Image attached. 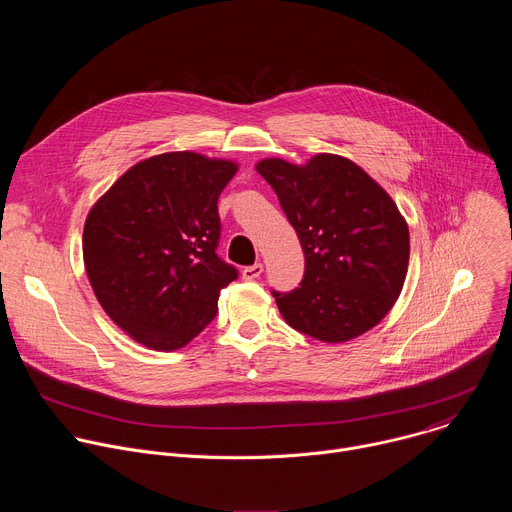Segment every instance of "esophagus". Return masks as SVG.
I'll use <instances>...</instances> for the list:
<instances>
[{"label": "esophagus", "instance_id": "obj_1", "mask_svg": "<svg viewBox=\"0 0 512 512\" xmlns=\"http://www.w3.org/2000/svg\"><path fill=\"white\" fill-rule=\"evenodd\" d=\"M261 273H263V265H261V263H255V265H249V267H245L241 275H243V279H247V281H253V279H257Z\"/></svg>", "mask_w": 512, "mask_h": 512}]
</instances>
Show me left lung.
Masks as SVG:
<instances>
[{
  "instance_id": "8db88e82",
  "label": "left lung",
  "mask_w": 512,
  "mask_h": 512,
  "mask_svg": "<svg viewBox=\"0 0 512 512\" xmlns=\"http://www.w3.org/2000/svg\"><path fill=\"white\" fill-rule=\"evenodd\" d=\"M255 170L275 190L306 257L300 287L273 291L283 320L328 344L375 328L395 306L409 265V227L393 198L336 154L302 166L265 158Z\"/></svg>"
}]
</instances>
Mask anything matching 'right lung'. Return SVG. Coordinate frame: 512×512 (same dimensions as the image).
I'll return each mask as SVG.
<instances>
[{"label": "right lung", "mask_w": 512, "mask_h": 512, "mask_svg": "<svg viewBox=\"0 0 512 512\" xmlns=\"http://www.w3.org/2000/svg\"><path fill=\"white\" fill-rule=\"evenodd\" d=\"M239 164L168 152L131 166L89 210L85 269L107 316L135 342L178 350L216 316L237 269L216 255L218 196Z\"/></svg>", "instance_id": "add662e5"}]
</instances>
